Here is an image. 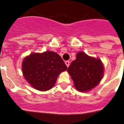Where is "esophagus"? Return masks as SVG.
Segmentation results:
<instances>
[{
  "label": "esophagus",
  "instance_id": "obj_1",
  "mask_svg": "<svg viewBox=\"0 0 124 124\" xmlns=\"http://www.w3.org/2000/svg\"><path fill=\"white\" fill-rule=\"evenodd\" d=\"M65 64L66 65L67 67H69V66H70V61H65Z\"/></svg>",
  "mask_w": 124,
  "mask_h": 124
}]
</instances>
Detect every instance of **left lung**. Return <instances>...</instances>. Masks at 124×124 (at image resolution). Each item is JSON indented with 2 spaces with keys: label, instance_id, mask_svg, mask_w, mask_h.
Returning a JSON list of instances; mask_svg holds the SVG:
<instances>
[{
  "label": "left lung",
  "instance_id": "1",
  "mask_svg": "<svg viewBox=\"0 0 124 124\" xmlns=\"http://www.w3.org/2000/svg\"><path fill=\"white\" fill-rule=\"evenodd\" d=\"M67 71L77 90L87 92L100 83L104 74V66L100 59L89 56L84 52H79Z\"/></svg>",
  "mask_w": 124,
  "mask_h": 124
}]
</instances>
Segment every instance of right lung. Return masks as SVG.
Instances as JSON below:
<instances>
[{
    "mask_svg": "<svg viewBox=\"0 0 124 124\" xmlns=\"http://www.w3.org/2000/svg\"><path fill=\"white\" fill-rule=\"evenodd\" d=\"M67 68L61 56L53 51L31 53L25 57L22 63L25 79L33 87L41 91L51 89L59 74Z\"/></svg>",
    "mask_w": 124,
    "mask_h": 124,
    "instance_id": "add662e5",
    "label": "right lung"
}]
</instances>
